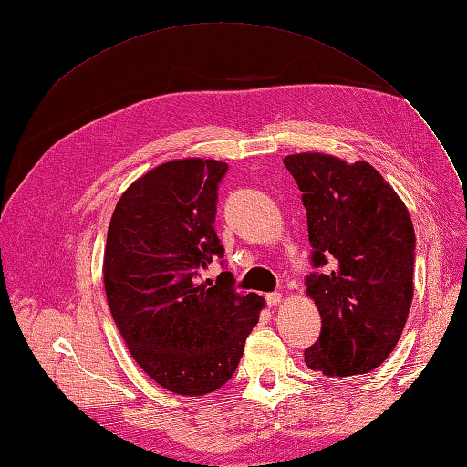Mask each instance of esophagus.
<instances>
[{"mask_svg":"<svg viewBox=\"0 0 467 467\" xmlns=\"http://www.w3.org/2000/svg\"><path fill=\"white\" fill-rule=\"evenodd\" d=\"M265 300H266L268 307H275V306H278L282 302V294L280 292H271V294L265 296Z\"/></svg>","mask_w":467,"mask_h":467,"instance_id":"obj_1","label":"esophagus"}]
</instances>
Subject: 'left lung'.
Listing matches in <instances>:
<instances>
[{"label": "left lung", "mask_w": 467, "mask_h": 467, "mask_svg": "<svg viewBox=\"0 0 467 467\" xmlns=\"http://www.w3.org/2000/svg\"><path fill=\"white\" fill-rule=\"evenodd\" d=\"M285 165L302 191L312 266H327L306 276L321 316L306 364L325 376L370 372L398 345L411 307V216L370 163L294 153Z\"/></svg>", "instance_id": "8db88e82"}]
</instances>
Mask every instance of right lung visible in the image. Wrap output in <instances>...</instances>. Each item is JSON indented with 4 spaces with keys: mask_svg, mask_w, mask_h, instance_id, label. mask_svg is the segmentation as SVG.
Here are the masks:
<instances>
[{
    "mask_svg": "<svg viewBox=\"0 0 467 467\" xmlns=\"http://www.w3.org/2000/svg\"><path fill=\"white\" fill-rule=\"evenodd\" d=\"M228 163L175 160L124 191L109 223L103 280L112 319L153 381L179 395H204L228 381L259 321L263 298L234 288L214 230L218 185ZM223 265V263H222Z\"/></svg>",
    "mask_w": 467,
    "mask_h": 467,
    "instance_id": "1",
    "label": "right lung"
}]
</instances>
